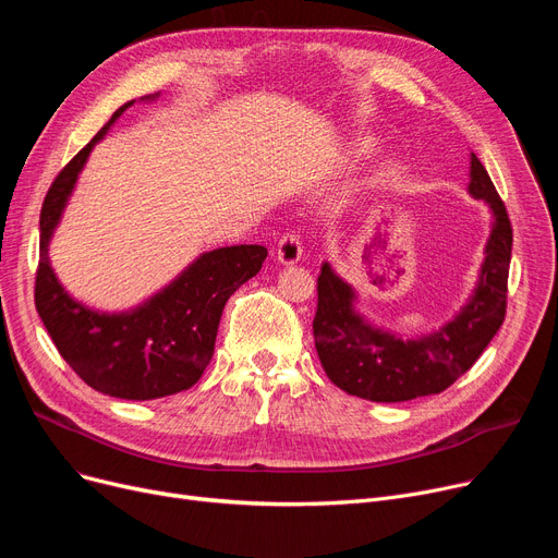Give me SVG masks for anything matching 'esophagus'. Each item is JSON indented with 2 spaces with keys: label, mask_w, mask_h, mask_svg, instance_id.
<instances>
[{
  "label": "esophagus",
  "mask_w": 558,
  "mask_h": 558,
  "mask_svg": "<svg viewBox=\"0 0 558 558\" xmlns=\"http://www.w3.org/2000/svg\"><path fill=\"white\" fill-rule=\"evenodd\" d=\"M277 260L281 265H295L302 260V243L293 233H286L277 245Z\"/></svg>",
  "instance_id": "1"
}]
</instances>
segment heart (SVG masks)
I'll return each mask as SVG.
<instances>
[{"label": "heart", "instance_id": "1", "mask_svg": "<svg viewBox=\"0 0 558 558\" xmlns=\"http://www.w3.org/2000/svg\"><path fill=\"white\" fill-rule=\"evenodd\" d=\"M375 156V143L367 141V138H356L348 145V149H344V156H342V168L344 170H354L359 168L361 163L369 161V158ZM402 181V166L397 163H384L375 177H373V189L377 193H392L397 185H400Z\"/></svg>", "mask_w": 558, "mask_h": 558}]
</instances>
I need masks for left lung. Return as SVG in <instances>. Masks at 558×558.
Masks as SVG:
<instances>
[{"label":"left lung","instance_id":"8db88e82","mask_svg":"<svg viewBox=\"0 0 558 558\" xmlns=\"http://www.w3.org/2000/svg\"><path fill=\"white\" fill-rule=\"evenodd\" d=\"M468 193L493 216L480 277L463 306L438 329L415 338L384 329L359 308V293L329 260L317 277L315 350L327 377L369 402H409L452 386L482 356L507 313L513 231L480 158L470 154Z\"/></svg>","mask_w":558,"mask_h":558}]
</instances>
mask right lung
<instances>
[{
    "label": "right lung",
    "instance_id": "1",
    "mask_svg": "<svg viewBox=\"0 0 558 558\" xmlns=\"http://www.w3.org/2000/svg\"><path fill=\"white\" fill-rule=\"evenodd\" d=\"M158 93L141 97L156 101ZM136 99L122 104L99 134L51 183L40 210L36 308L59 354L90 388L120 400H158L199 381L216 348L227 300L258 275L268 250L233 245L202 252L161 290L126 311H99L74 300L49 260V243L88 156Z\"/></svg>",
    "mask_w": 558,
    "mask_h": 558
}]
</instances>
